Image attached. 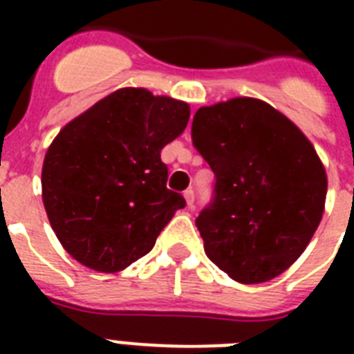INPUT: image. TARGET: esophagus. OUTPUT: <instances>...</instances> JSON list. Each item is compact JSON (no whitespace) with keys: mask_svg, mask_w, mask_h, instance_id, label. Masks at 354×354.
Masks as SVG:
<instances>
[{"mask_svg":"<svg viewBox=\"0 0 354 354\" xmlns=\"http://www.w3.org/2000/svg\"><path fill=\"white\" fill-rule=\"evenodd\" d=\"M183 198H185V204H187L189 209H193V204H194V191H193V189H187V191L183 193Z\"/></svg>","mask_w":354,"mask_h":354,"instance_id":"obj_1","label":"esophagus"}]
</instances>
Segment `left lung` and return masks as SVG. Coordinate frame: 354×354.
Listing matches in <instances>:
<instances>
[{"label": "left lung", "mask_w": 354, "mask_h": 354, "mask_svg": "<svg viewBox=\"0 0 354 354\" xmlns=\"http://www.w3.org/2000/svg\"><path fill=\"white\" fill-rule=\"evenodd\" d=\"M193 143L216 176L196 218L205 255L242 285L266 283L305 252L325 211L327 172L285 113L253 97L198 108Z\"/></svg>", "instance_id": "left-lung-1"}]
</instances>
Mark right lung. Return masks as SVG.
I'll return each mask as SVG.
<instances>
[{"label": "right lung", "instance_id": "right-lung-1", "mask_svg": "<svg viewBox=\"0 0 354 354\" xmlns=\"http://www.w3.org/2000/svg\"><path fill=\"white\" fill-rule=\"evenodd\" d=\"M187 102L119 88L57 133L41 167V200L64 250L95 272H121L154 248L185 205L167 189L161 149L182 136Z\"/></svg>", "mask_w": 354, "mask_h": 354}]
</instances>
